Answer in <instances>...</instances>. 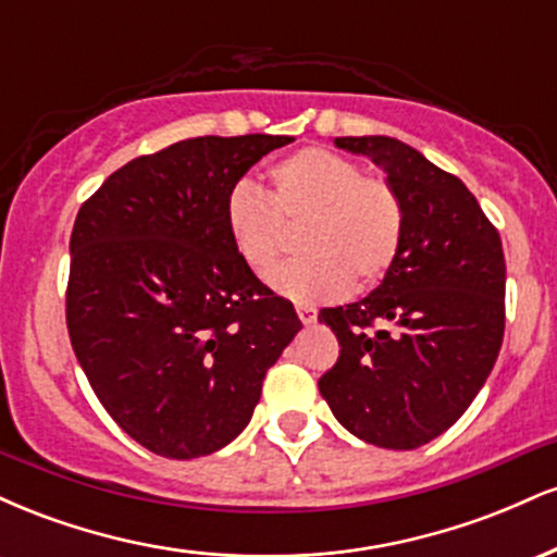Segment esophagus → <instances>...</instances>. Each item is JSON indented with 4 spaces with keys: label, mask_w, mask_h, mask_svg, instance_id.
<instances>
[{
    "label": "esophagus",
    "mask_w": 557,
    "mask_h": 557,
    "mask_svg": "<svg viewBox=\"0 0 557 557\" xmlns=\"http://www.w3.org/2000/svg\"><path fill=\"white\" fill-rule=\"evenodd\" d=\"M296 311H298V319H300V322H304V324L317 322V309H314V306L298 304V306H296Z\"/></svg>",
    "instance_id": "obj_1"
}]
</instances>
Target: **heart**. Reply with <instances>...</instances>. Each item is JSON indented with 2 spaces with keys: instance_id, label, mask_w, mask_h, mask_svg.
Returning a JSON list of instances; mask_svg holds the SVG:
<instances>
[{
  "instance_id": "heart-1",
  "label": "heart",
  "mask_w": 557,
  "mask_h": 557,
  "mask_svg": "<svg viewBox=\"0 0 557 557\" xmlns=\"http://www.w3.org/2000/svg\"><path fill=\"white\" fill-rule=\"evenodd\" d=\"M270 196L235 183L225 198V225L243 264L267 277L300 227L306 257L280 267L272 287L298 304L363 293L400 253L406 209L395 185L363 175L356 159L324 146L293 151L270 172Z\"/></svg>"
}]
</instances>
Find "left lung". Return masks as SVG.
Masks as SVG:
<instances>
[{
    "mask_svg": "<svg viewBox=\"0 0 557 557\" xmlns=\"http://www.w3.org/2000/svg\"><path fill=\"white\" fill-rule=\"evenodd\" d=\"M387 172L406 209L380 287L319 311L341 356L319 393L350 434L413 450L456 424L495 367L505 330L500 235L466 185L387 136L335 138Z\"/></svg>",
    "mask_w": 557,
    "mask_h": 557,
    "instance_id": "obj_1",
    "label": "left lung"
}]
</instances>
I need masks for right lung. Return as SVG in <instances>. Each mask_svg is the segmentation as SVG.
I'll return each instance as SVG.
<instances>
[{"label": "right lung", "instance_id": "right-lung-1", "mask_svg": "<svg viewBox=\"0 0 557 557\" xmlns=\"http://www.w3.org/2000/svg\"><path fill=\"white\" fill-rule=\"evenodd\" d=\"M290 140H177L112 172L75 216L70 343L107 413L157 456L188 461L233 443L300 330L225 225L230 188Z\"/></svg>", "mask_w": 557, "mask_h": 557}]
</instances>
